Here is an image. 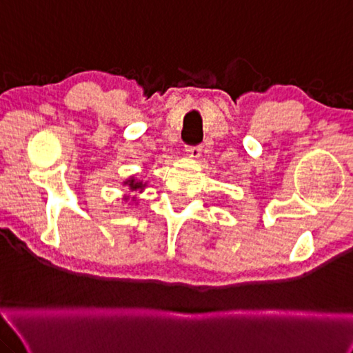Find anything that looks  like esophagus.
I'll use <instances>...</instances> for the list:
<instances>
[{"mask_svg":"<svg viewBox=\"0 0 353 353\" xmlns=\"http://www.w3.org/2000/svg\"><path fill=\"white\" fill-rule=\"evenodd\" d=\"M185 152H187V155L190 157L192 160H198L199 155H201V147H199V145H194V147L188 145L187 149H185Z\"/></svg>","mask_w":353,"mask_h":353,"instance_id":"esophagus-1","label":"esophagus"}]
</instances>
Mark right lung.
I'll return each instance as SVG.
<instances>
[{"label":"right lung","instance_id":"add662e5","mask_svg":"<svg viewBox=\"0 0 353 353\" xmlns=\"http://www.w3.org/2000/svg\"><path fill=\"white\" fill-rule=\"evenodd\" d=\"M122 183L125 187H128L130 192H138V193H143L144 188L147 187V182L139 181V179L134 177V176H130L128 179H125ZM128 199H131V201H136V194H134V196H130L128 193L123 194L122 201H128Z\"/></svg>","mask_w":353,"mask_h":353}]
</instances>
